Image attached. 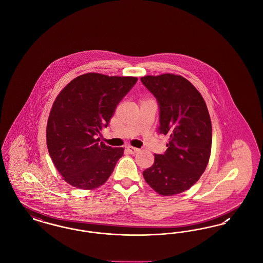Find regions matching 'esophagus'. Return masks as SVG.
Segmentation results:
<instances>
[{
  "label": "esophagus",
  "mask_w": 263,
  "mask_h": 263,
  "mask_svg": "<svg viewBox=\"0 0 263 263\" xmlns=\"http://www.w3.org/2000/svg\"><path fill=\"white\" fill-rule=\"evenodd\" d=\"M127 151L130 153V154H137L138 152H140V149L135 148V147H132V146H128L127 147Z\"/></svg>",
  "instance_id": "34e87169"
}]
</instances>
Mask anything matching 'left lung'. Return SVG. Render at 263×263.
Returning <instances> with one entry per match:
<instances>
[{"mask_svg": "<svg viewBox=\"0 0 263 263\" xmlns=\"http://www.w3.org/2000/svg\"><path fill=\"white\" fill-rule=\"evenodd\" d=\"M141 81L160 104L159 133L170 136L165 153L155 154V163L143 176L160 195H176L198 181L209 162V111L200 92L182 76H144Z\"/></svg>", "mask_w": 263, "mask_h": 263, "instance_id": "obj_1", "label": "left lung"}]
</instances>
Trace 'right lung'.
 <instances>
[{
    "instance_id": "right-lung-1",
    "label": "right lung",
    "mask_w": 263,
    "mask_h": 263,
    "mask_svg": "<svg viewBox=\"0 0 263 263\" xmlns=\"http://www.w3.org/2000/svg\"><path fill=\"white\" fill-rule=\"evenodd\" d=\"M137 81L136 77L87 73L72 80L54 100L46 127L47 149L70 185L92 190L112 174L124 149L99 143L96 136Z\"/></svg>"
}]
</instances>
